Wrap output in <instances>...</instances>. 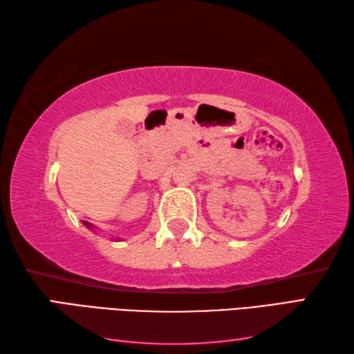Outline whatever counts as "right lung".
Returning a JSON list of instances; mask_svg holds the SVG:
<instances>
[{"instance_id":"add662e5","label":"right lung","mask_w":354,"mask_h":354,"mask_svg":"<svg viewBox=\"0 0 354 354\" xmlns=\"http://www.w3.org/2000/svg\"><path fill=\"white\" fill-rule=\"evenodd\" d=\"M84 225H85V227H88L89 230H91V223H88V222H84Z\"/></svg>"}]
</instances>
